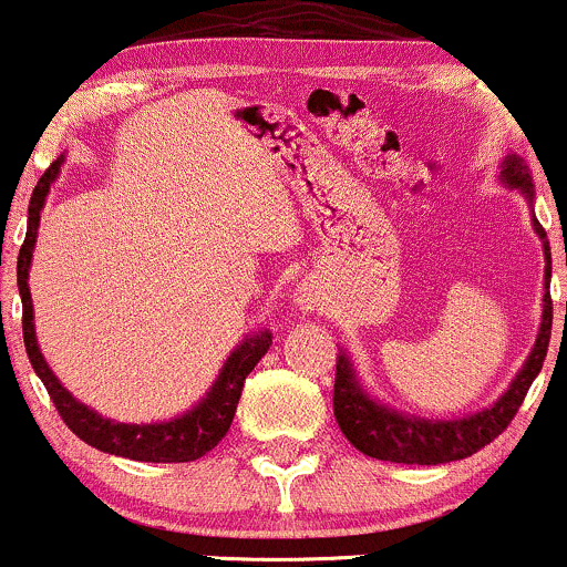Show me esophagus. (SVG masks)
<instances>
[{"instance_id":"1","label":"esophagus","mask_w":567,"mask_h":567,"mask_svg":"<svg viewBox=\"0 0 567 567\" xmlns=\"http://www.w3.org/2000/svg\"><path fill=\"white\" fill-rule=\"evenodd\" d=\"M295 306L300 310H319L321 300L319 295H316L313 286H297V297H295Z\"/></svg>"}]
</instances>
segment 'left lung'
Returning <instances> with one entry per match:
<instances>
[{
    "mask_svg": "<svg viewBox=\"0 0 567 567\" xmlns=\"http://www.w3.org/2000/svg\"><path fill=\"white\" fill-rule=\"evenodd\" d=\"M501 181L508 188H519L533 205V175H529L525 159L516 154H508L503 159ZM533 229L544 240L546 254V295H544V316H540V330L535 338L533 351H529L527 362L505 389L503 398L492 403L484 411L473 413V416L454 419V422H432V419L405 416V413L394 411V408L381 405L379 400L370 398L362 386H359L354 368H351L349 354H340L334 364V419H338L340 430L349 437L351 446L359 449L362 454L375 456L383 462H403V465H441V462L465 460V456L476 454L486 443L495 441L501 432L508 427L511 419L519 411L522 400H525L529 383L544 368L546 351H549L551 338V295H549V278H551V257L549 243H546L544 227L538 224L533 213ZM567 316V302H565Z\"/></svg>",
    "mask_w": 567,
    "mask_h": 567,
    "instance_id": "8db88e82",
    "label": "left lung"
}]
</instances>
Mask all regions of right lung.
Segmentation results:
<instances>
[{
	"mask_svg": "<svg viewBox=\"0 0 567 567\" xmlns=\"http://www.w3.org/2000/svg\"><path fill=\"white\" fill-rule=\"evenodd\" d=\"M64 156H59L45 175L34 186L32 199H29V221H27V237L18 251V291H21L23 302V346H27L29 362H32L34 373L45 383L48 394H51L53 405H56L59 416L64 424L75 432L81 441L89 446L100 449V452L126 456V460L137 462H192L199 460L218 446L224 435H227L229 424L235 419L237 400H240L243 383L246 375L257 368V362L267 354L272 343L270 332L248 334L243 343L237 346L233 354L224 362L221 373L213 381L210 392L199 400L192 411L184 416H175L169 422H154V424H124L113 422V419L100 416L94 408L83 405L81 400L72 398L62 386V381L53 375L48 368L45 357H42L38 346V332H34V310H32V295H29V265H32L34 243H38V227H40V210L45 205L51 184L59 178Z\"/></svg>",
	"mask_w": 567,
	"mask_h": 567,
	"instance_id": "1",
	"label": "right lung"
}]
</instances>
